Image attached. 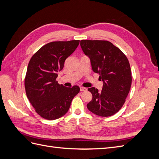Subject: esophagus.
Returning a JSON list of instances; mask_svg holds the SVG:
<instances>
[{
	"mask_svg": "<svg viewBox=\"0 0 159 159\" xmlns=\"http://www.w3.org/2000/svg\"><path fill=\"white\" fill-rule=\"evenodd\" d=\"M87 91V88H83V87L80 88V91H81V92H82V91Z\"/></svg>",
	"mask_w": 159,
	"mask_h": 159,
	"instance_id": "34e87169",
	"label": "esophagus"
}]
</instances>
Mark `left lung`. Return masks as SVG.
<instances>
[{
  "instance_id": "obj_1",
  "label": "left lung",
  "mask_w": 159,
  "mask_h": 159,
  "mask_svg": "<svg viewBox=\"0 0 159 159\" xmlns=\"http://www.w3.org/2000/svg\"><path fill=\"white\" fill-rule=\"evenodd\" d=\"M80 46L89 57L93 71L103 81L102 91L95 88L88 89L93 98L87 107L99 116H111L123 107L131 86L127 57L109 41L82 40Z\"/></svg>"
}]
</instances>
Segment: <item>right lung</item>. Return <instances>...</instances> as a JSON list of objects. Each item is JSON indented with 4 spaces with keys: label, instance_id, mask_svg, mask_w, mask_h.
<instances>
[{
    "label": "right lung",
    "instance_id": "1",
    "mask_svg": "<svg viewBox=\"0 0 159 159\" xmlns=\"http://www.w3.org/2000/svg\"><path fill=\"white\" fill-rule=\"evenodd\" d=\"M80 40L52 42L38 50L28 64L25 80L26 93L36 112L43 118L55 120L68 111L71 101L80 92L74 85L66 88L56 81L67 57Z\"/></svg>",
    "mask_w": 159,
    "mask_h": 159
}]
</instances>
